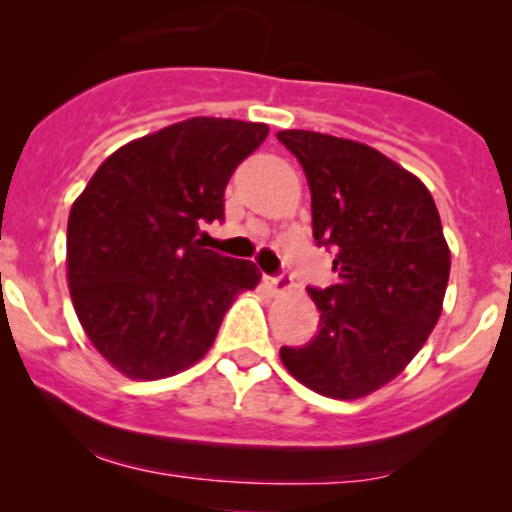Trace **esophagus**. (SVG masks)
Wrapping results in <instances>:
<instances>
[{"instance_id": "obj_1", "label": "esophagus", "mask_w": 512, "mask_h": 512, "mask_svg": "<svg viewBox=\"0 0 512 512\" xmlns=\"http://www.w3.org/2000/svg\"><path fill=\"white\" fill-rule=\"evenodd\" d=\"M264 284H267L274 293H286V291H291V286H293L289 276H284V274L264 276Z\"/></svg>"}]
</instances>
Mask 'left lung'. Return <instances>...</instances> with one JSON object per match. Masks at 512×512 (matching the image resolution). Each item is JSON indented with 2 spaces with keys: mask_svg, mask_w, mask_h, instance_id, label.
<instances>
[{
  "mask_svg": "<svg viewBox=\"0 0 512 512\" xmlns=\"http://www.w3.org/2000/svg\"><path fill=\"white\" fill-rule=\"evenodd\" d=\"M313 197V238L337 252V284L308 289L320 330L279 356L298 383L334 399L390 383L436 327L450 250L431 192L395 161L351 139L284 129Z\"/></svg>",
  "mask_w": 512,
  "mask_h": 512,
  "instance_id": "obj_1",
  "label": "left lung"
}]
</instances>
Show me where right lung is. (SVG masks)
Segmentation results:
<instances>
[{
	"label": "right lung",
	"instance_id": "right-lung-1",
	"mask_svg": "<svg viewBox=\"0 0 512 512\" xmlns=\"http://www.w3.org/2000/svg\"><path fill=\"white\" fill-rule=\"evenodd\" d=\"M262 122L192 117L108 156L69 211L67 276L93 346L127 378L190 368L260 269L207 250L233 170L267 139Z\"/></svg>",
	"mask_w": 512,
	"mask_h": 512
}]
</instances>
